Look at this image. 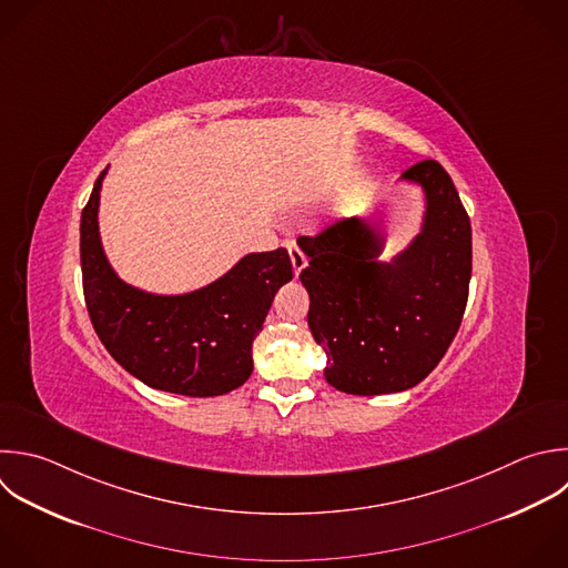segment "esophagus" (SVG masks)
Masks as SVG:
<instances>
[{
	"mask_svg": "<svg viewBox=\"0 0 568 568\" xmlns=\"http://www.w3.org/2000/svg\"><path fill=\"white\" fill-rule=\"evenodd\" d=\"M286 248H288V255H291V264H293V273L300 275L302 268L306 266V255L302 253L300 246H295L293 242H286Z\"/></svg>",
	"mask_w": 568,
	"mask_h": 568,
	"instance_id": "obj_1",
	"label": "esophagus"
}]
</instances>
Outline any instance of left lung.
<instances>
[{
  "label": "left lung",
  "mask_w": 568,
  "mask_h": 568,
  "mask_svg": "<svg viewBox=\"0 0 568 568\" xmlns=\"http://www.w3.org/2000/svg\"><path fill=\"white\" fill-rule=\"evenodd\" d=\"M426 193L424 229L390 264L373 257L382 237L355 220L302 235L308 326L326 351L324 377L351 395L419 384L444 357L464 317L473 264L470 220L435 160L404 171Z\"/></svg>",
  "instance_id": "left-lung-1"
}]
</instances>
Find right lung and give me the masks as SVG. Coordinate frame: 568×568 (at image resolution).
Here are the masks:
<instances>
[{"mask_svg": "<svg viewBox=\"0 0 568 568\" xmlns=\"http://www.w3.org/2000/svg\"><path fill=\"white\" fill-rule=\"evenodd\" d=\"M95 180L80 224L84 300L113 359L166 393L224 395L253 373V342L277 288L293 280L286 248L251 253L224 277L186 295H151L124 284L106 262L98 231Z\"/></svg>", "mask_w": 568, "mask_h": 568, "instance_id": "add662e5", "label": "right lung"}]
</instances>
